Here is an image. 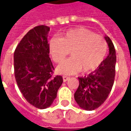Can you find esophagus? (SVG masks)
<instances>
[{
  "instance_id": "obj_1",
  "label": "esophagus",
  "mask_w": 131,
  "mask_h": 131,
  "mask_svg": "<svg viewBox=\"0 0 131 131\" xmlns=\"http://www.w3.org/2000/svg\"><path fill=\"white\" fill-rule=\"evenodd\" d=\"M69 78H70L68 77V76H66V75H63V82H66L67 81H68V80H69Z\"/></svg>"
}]
</instances>
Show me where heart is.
<instances>
[{"instance_id":"1","label":"heart","mask_w":131,"mask_h":131,"mask_svg":"<svg viewBox=\"0 0 131 131\" xmlns=\"http://www.w3.org/2000/svg\"><path fill=\"white\" fill-rule=\"evenodd\" d=\"M107 49L103 37L83 28L70 30L60 39L53 38L49 42L50 55L56 63H61L71 52V58L57 68V72L63 75L94 71L104 60Z\"/></svg>"}]
</instances>
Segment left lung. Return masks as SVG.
Listing matches in <instances>:
<instances>
[{"label":"left lung","instance_id":"obj_1","mask_svg":"<svg viewBox=\"0 0 131 131\" xmlns=\"http://www.w3.org/2000/svg\"><path fill=\"white\" fill-rule=\"evenodd\" d=\"M105 39L109 54L97 69L85 77L78 78L79 85L74 94L78 105L86 111L98 108L111 91L115 74L116 55L113 43L108 36Z\"/></svg>","mask_w":131,"mask_h":131}]
</instances>
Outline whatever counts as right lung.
Segmentation results:
<instances>
[{
    "instance_id": "right-lung-1",
    "label": "right lung",
    "mask_w": 131,
    "mask_h": 131,
    "mask_svg": "<svg viewBox=\"0 0 131 131\" xmlns=\"http://www.w3.org/2000/svg\"><path fill=\"white\" fill-rule=\"evenodd\" d=\"M48 26L30 30L14 52V73L23 97L36 108L45 109L53 103L63 83L61 75L53 76L54 67L49 58Z\"/></svg>"
}]
</instances>
